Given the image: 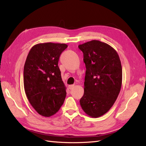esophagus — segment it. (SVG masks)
<instances>
[{"label":"esophagus","instance_id":"obj_1","mask_svg":"<svg viewBox=\"0 0 146 146\" xmlns=\"http://www.w3.org/2000/svg\"><path fill=\"white\" fill-rule=\"evenodd\" d=\"M74 87H75V85H70L68 86V88H69L70 90L73 89Z\"/></svg>","mask_w":146,"mask_h":146}]
</instances>
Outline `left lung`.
<instances>
[{"label": "left lung", "mask_w": 146, "mask_h": 146, "mask_svg": "<svg viewBox=\"0 0 146 146\" xmlns=\"http://www.w3.org/2000/svg\"><path fill=\"white\" fill-rule=\"evenodd\" d=\"M78 48L86 66L80 105L88 116L97 118L106 113L117 100L122 86V65L117 51L107 43L92 40Z\"/></svg>", "instance_id": "8db88e82"}]
</instances>
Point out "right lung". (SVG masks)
<instances>
[{
	"label": "right lung",
	"mask_w": 146,
	"mask_h": 146,
	"mask_svg": "<svg viewBox=\"0 0 146 146\" xmlns=\"http://www.w3.org/2000/svg\"><path fill=\"white\" fill-rule=\"evenodd\" d=\"M66 44L45 42L33 46L24 67V86L27 99L39 114L53 115L66 95L58 61Z\"/></svg>",
	"instance_id": "1"
}]
</instances>
